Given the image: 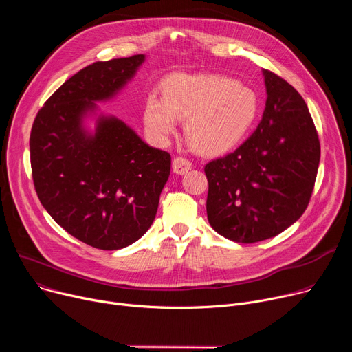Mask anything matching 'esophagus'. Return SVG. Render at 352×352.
<instances>
[{"mask_svg": "<svg viewBox=\"0 0 352 352\" xmlns=\"http://www.w3.org/2000/svg\"><path fill=\"white\" fill-rule=\"evenodd\" d=\"M192 168V162L182 158V157H177L174 161H173V170L175 174L178 175H184L187 174L190 170Z\"/></svg>", "mask_w": 352, "mask_h": 352, "instance_id": "34e87169", "label": "esophagus"}]
</instances>
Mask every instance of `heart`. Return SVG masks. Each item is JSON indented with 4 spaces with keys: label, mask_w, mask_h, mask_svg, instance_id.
<instances>
[{
    "label": "heart",
    "mask_w": 352,
    "mask_h": 352,
    "mask_svg": "<svg viewBox=\"0 0 352 352\" xmlns=\"http://www.w3.org/2000/svg\"><path fill=\"white\" fill-rule=\"evenodd\" d=\"M162 98L148 96L142 120L155 141L168 140L186 120V137L206 157L230 153L252 128L260 109L255 91L218 74H173L162 84Z\"/></svg>",
    "instance_id": "heart-1"
}]
</instances>
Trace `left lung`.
<instances>
[{"mask_svg":"<svg viewBox=\"0 0 352 352\" xmlns=\"http://www.w3.org/2000/svg\"><path fill=\"white\" fill-rule=\"evenodd\" d=\"M267 101L254 134L206 165L210 226L252 244L281 234L304 214L317 178L320 140L298 91L263 69Z\"/></svg>","mask_w":352,"mask_h":352,"instance_id":"1","label":"left lung"}]
</instances>
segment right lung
<instances>
[{"label": "right lung", "mask_w": 352, "mask_h": 352, "mask_svg": "<svg viewBox=\"0 0 352 352\" xmlns=\"http://www.w3.org/2000/svg\"><path fill=\"white\" fill-rule=\"evenodd\" d=\"M144 54L98 61L48 98L30 137L35 191L52 219L80 241L121 250L154 223L171 155L150 146L98 102L131 82Z\"/></svg>", "instance_id": "obj_1"}]
</instances>
